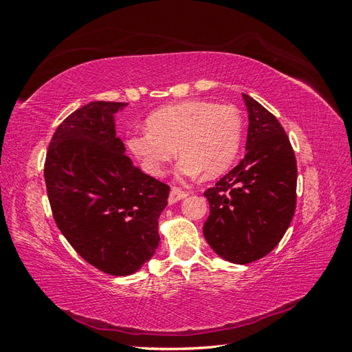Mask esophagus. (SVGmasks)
I'll use <instances>...</instances> for the list:
<instances>
[{
	"label": "esophagus",
	"instance_id": "esophagus-1",
	"mask_svg": "<svg viewBox=\"0 0 352 352\" xmlns=\"http://www.w3.org/2000/svg\"><path fill=\"white\" fill-rule=\"evenodd\" d=\"M187 196H188V193L184 192V190H179V188L174 187L173 190H170V193L168 196V202H169V205H174V204L178 202V200H182Z\"/></svg>",
	"mask_w": 352,
	"mask_h": 352
}]
</instances>
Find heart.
Masks as SVG:
<instances>
[{"label":"heart","mask_w":352,"mask_h":352,"mask_svg":"<svg viewBox=\"0 0 352 352\" xmlns=\"http://www.w3.org/2000/svg\"><path fill=\"white\" fill-rule=\"evenodd\" d=\"M147 131L131 134L126 147L148 175L160 177L177 150L179 182L205 174L214 178L233 165L242 144L243 119L232 104L200 100L160 107L146 120Z\"/></svg>","instance_id":"heart-1"}]
</instances>
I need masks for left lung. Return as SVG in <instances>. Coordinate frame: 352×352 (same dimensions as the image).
I'll use <instances>...</instances> for the list:
<instances>
[{"label": "left lung", "instance_id": "left-lung-1", "mask_svg": "<svg viewBox=\"0 0 352 352\" xmlns=\"http://www.w3.org/2000/svg\"><path fill=\"white\" fill-rule=\"evenodd\" d=\"M248 110L246 155L204 193L209 217L204 236L214 252L249 264L273 250L296 206V159L277 118L243 94Z\"/></svg>", "mask_w": 352, "mask_h": 352}]
</instances>
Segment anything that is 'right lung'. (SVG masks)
Returning a JSON list of instances; mask_svg holds the SVG:
<instances>
[{"label": "right lung", "instance_id": "1", "mask_svg": "<svg viewBox=\"0 0 352 352\" xmlns=\"http://www.w3.org/2000/svg\"><path fill=\"white\" fill-rule=\"evenodd\" d=\"M128 103L91 102L58 125L44 178L62 234L88 264L129 276L159 246L157 219L169 187L135 168L116 137L115 115Z\"/></svg>", "mask_w": 352, "mask_h": 352}]
</instances>
